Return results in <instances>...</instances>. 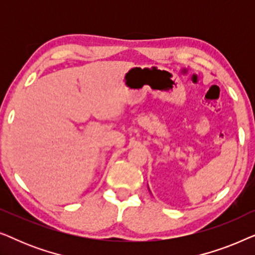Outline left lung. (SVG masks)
<instances>
[{
  "label": "left lung",
  "mask_w": 255,
  "mask_h": 255,
  "mask_svg": "<svg viewBox=\"0 0 255 255\" xmlns=\"http://www.w3.org/2000/svg\"><path fill=\"white\" fill-rule=\"evenodd\" d=\"M148 190H149V188H148ZM149 193H151V190H149Z\"/></svg>",
  "instance_id": "8db88e82"
}]
</instances>
